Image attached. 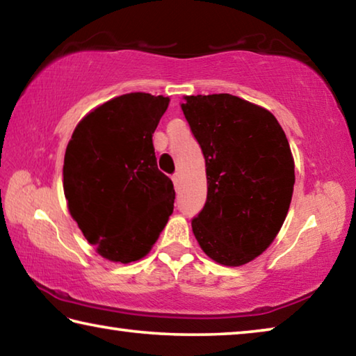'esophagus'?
Masks as SVG:
<instances>
[{
	"mask_svg": "<svg viewBox=\"0 0 356 356\" xmlns=\"http://www.w3.org/2000/svg\"><path fill=\"white\" fill-rule=\"evenodd\" d=\"M172 182H174V186H176V190H179V186H180V174L179 172H176L172 176Z\"/></svg>",
	"mask_w": 356,
	"mask_h": 356,
	"instance_id": "1",
	"label": "esophagus"
}]
</instances>
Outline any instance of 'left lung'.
I'll use <instances>...</instances> for the list:
<instances>
[{
	"mask_svg": "<svg viewBox=\"0 0 356 356\" xmlns=\"http://www.w3.org/2000/svg\"><path fill=\"white\" fill-rule=\"evenodd\" d=\"M206 159L207 200L191 220L209 257L229 267L268 248L291 206L293 159L272 113L231 94L180 104Z\"/></svg>",
	"mask_w": 356,
	"mask_h": 356,
	"instance_id": "obj_1",
	"label": "left lung"
}]
</instances>
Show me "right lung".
Segmentation results:
<instances>
[{
  "label": "right lung",
  "instance_id": "obj_1",
  "mask_svg": "<svg viewBox=\"0 0 356 356\" xmlns=\"http://www.w3.org/2000/svg\"><path fill=\"white\" fill-rule=\"evenodd\" d=\"M168 104L163 95H119L89 113L65 149L70 215L108 261L146 256L172 213L176 191L156 166L152 143Z\"/></svg>",
  "mask_w": 356,
  "mask_h": 356
}]
</instances>
